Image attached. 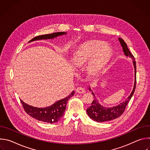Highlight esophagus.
<instances>
[{"label":"esophagus","mask_w":150,"mask_h":150,"mask_svg":"<svg viewBox=\"0 0 150 150\" xmlns=\"http://www.w3.org/2000/svg\"><path fill=\"white\" fill-rule=\"evenodd\" d=\"M76 93H78L79 94H83L85 93V90L82 87H78L76 89Z\"/></svg>","instance_id":"1"}]
</instances>
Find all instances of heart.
<instances>
[{
	"label": "heart",
	"mask_w": 150,
	"mask_h": 150,
	"mask_svg": "<svg viewBox=\"0 0 150 150\" xmlns=\"http://www.w3.org/2000/svg\"><path fill=\"white\" fill-rule=\"evenodd\" d=\"M95 53L90 63L89 69L92 73L96 72L109 57L110 47L101 41H92L82 45L78 50L75 59L76 66L79 68Z\"/></svg>",
	"instance_id": "b5f03b06"
}]
</instances>
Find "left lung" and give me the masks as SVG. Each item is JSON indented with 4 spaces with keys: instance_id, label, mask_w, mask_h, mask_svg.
<instances>
[{
    "instance_id": "obj_1",
    "label": "left lung",
    "mask_w": 150,
    "mask_h": 150,
    "mask_svg": "<svg viewBox=\"0 0 150 150\" xmlns=\"http://www.w3.org/2000/svg\"><path fill=\"white\" fill-rule=\"evenodd\" d=\"M119 40L120 43L122 47L123 53L127 57H130L133 60V65L135 69V82L133 90L126 100L120 103L119 105L112 107V108H106L101 105L99 103L98 100L95 97L94 93L92 91L90 87H89V90L92 91V94L94 96V100L91 103V105L87 109V112L88 116L94 121L98 122H108L110 120H112L115 119L119 116H120L122 113L124 112L126 106L127 105L128 102L129 101L131 98H132L134 91L135 90L136 87V62L135 60V58L133 54L131 53L129 49L127 47V45L124 41L123 39L121 38H119Z\"/></svg>"
}]
</instances>
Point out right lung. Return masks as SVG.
<instances>
[{
    "mask_svg": "<svg viewBox=\"0 0 150 150\" xmlns=\"http://www.w3.org/2000/svg\"><path fill=\"white\" fill-rule=\"evenodd\" d=\"M67 34V33L65 32H57L49 34L38 35L33 38L28 42L36 40L53 39L58 36ZM74 94L75 92L73 91L68 97L56 101L53 105L45 108H35V107H33L25 103L23 100H20L25 111L30 116L39 121L53 123L58 122L63 116L64 112H65L66 109L68 101L74 95Z\"/></svg>",
    "mask_w": 150,
    "mask_h": 150,
    "instance_id": "add662e5",
    "label": "right lung"
}]
</instances>
